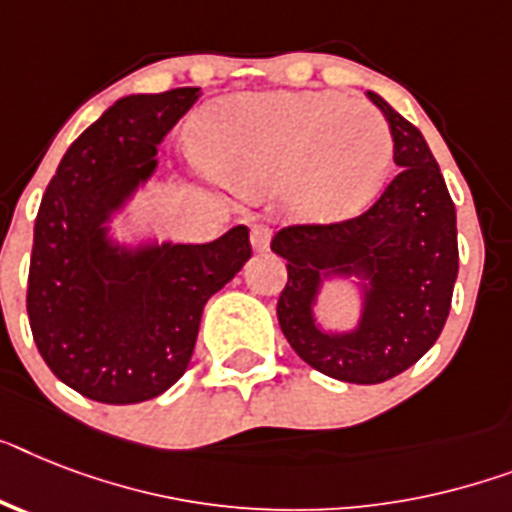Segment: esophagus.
<instances>
[{"instance_id":"obj_1","label":"esophagus","mask_w":512,"mask_h":512,"mask_svg":"<svg viewBox=\"0 0 512 512\" xmlns=\"http://www.w3.org/2000/svg\"><path fill=\"white\" fill-rule=\"evenodd\" d=\"M269 240H272V230L266 225H253L251 227V246L253 251H269Z\"/></svg>"}]
</instances>
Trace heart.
<instances>
[{"label":"heart","mask_w":512,"mask_h":512,"mask_svg":"<svg viewBox=\"0 0 512 512\" xmlns=\"http://www.w3.org/2000/svg\"><path fill=\"white\" fill-rule=\"evenodd\" d=\"M204 170L238 190L287 183L306 219L366 206L392 164V135L377 109L337 94H246L206 107L193 125Z\"/></svg>","instance_id":"b5f03b06"}]
</instances>
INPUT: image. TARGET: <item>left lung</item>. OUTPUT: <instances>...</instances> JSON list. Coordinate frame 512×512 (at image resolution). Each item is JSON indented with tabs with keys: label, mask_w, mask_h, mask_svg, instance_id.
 Listing matches in <instances>:
<instances>
[{
	"label": "left lung",
	"mask_w": 512,
	"mask_h": 512,
	"mask_svg": "<svg viewBox=\"0 0 512 512\" xmlns=\"http://www.w3.org/2000/svg\"><path fill=\"white\" fill-rule=\"evenodd\" d=\"M390 122L400 172L358 217L290 225L272 238L287 261L277 319L290 348L316 371L350 384H379L411 369L445 327L458 277L455 204L424 135L369 91ZM358 276L359 327L324 333L313 303L324 279Z\"/></svg>",
	"instance_id": "left-lung-1"
}]
</instances>
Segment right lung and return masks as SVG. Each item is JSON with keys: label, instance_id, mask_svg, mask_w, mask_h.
Listing matches in <instances>:
<instances>
[{"label": "right lung", "instance_id": "obj_1", "mask_svg": "<svg viewBox=\"0 0 512 512\" xmlns=\"http://www.w3.org/2000/svg\"><path fill=\"white\" fill-rule=\"evenodd\" d=\"M201 88L114 101L78 135L46 185L33 227L28 322L67 387L109 405L143 403L188 369L211 295L251 259L248 227L204 246L125 248L109 219L156 170V146Z\"/></svg>", "mask_w": 512, "mask_h": 512}]
</instances>
